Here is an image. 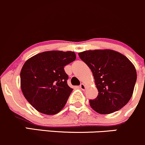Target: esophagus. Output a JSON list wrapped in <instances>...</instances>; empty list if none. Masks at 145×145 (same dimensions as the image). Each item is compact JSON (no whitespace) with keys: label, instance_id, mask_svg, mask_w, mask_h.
<instances>
[{"label":"esophagus","instance_id":"1","mask_svg":"<svg viewBox=\"0 0 145 145\" xmlns=\"http://www.w3.org/2000/svg\"><path fill=\"white\" fill-rule=\"evenodd\" d=\"M86 88H87V86H86L84 83H81V84L80 85V88H81V90H85L86 89Z\"/></svg>","mask_w":145,"mask_h":145}]
</instances>
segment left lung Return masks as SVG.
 I'll use <instances>...</instances> for the list:
<instances>
[{
	"label": "left lung",
	"mask_w": 145,
	"mask_h": 145,
	"mask_svg": "<svg viewBox=\"0 0 145 145\" xmlns=\"http://www.w3.org/2000/svg\"><path fill=\"white\" fill-rule=\"evenodd\" d=\"M78 56L92 71L98 95L90 100L93 110L108 114L119 110L131 100L137 72L133 64L113 50H95L79 52Z\"/></svg>",
	"instance_id": "left-lung-1"
}]
</instances>
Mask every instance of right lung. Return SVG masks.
I'll list each match as a JSON object with an SVG mask.
<instances>
[{
	"label": "right lung",
	"instance_id": "obj_1",
	"mask_svg": "<svg viewBox=\"0 0 145 145\" xmlns=\"http://www.w3.org/2000/svg\"><path fill=\"white\" fill-rule=\"evenodd\" d=\"M75 59L72 51L52 50L26 61L20 72L21 90L38 112L53 115L63 109L73 90L67 85L68 76L64 67Z\"/></svg>",
	"mask_w": 145,
	"mask_h": 145
}]
</instances>
